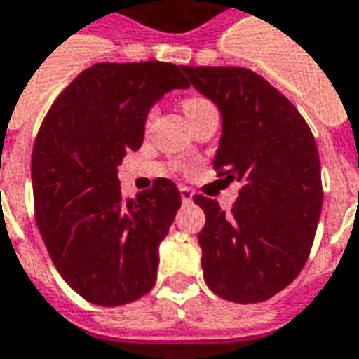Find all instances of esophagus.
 I'll return each mask as SVG.
<instances>
[{"mask_svg":"<svg viewBox=\"0 0 359 359\" xmlns=\"http://www.w3.org/2000/svg\"><path fill=\"white\" fill-rule=\"evenodd\" d=\"M192 196H194V194H192V190H190V188L180 187V198H182V202H184V204L192 202Z\"/></svg>","mask_w":359,"mask_h":359,"instance_id":"1","label":"esophagus"}]
</instances>
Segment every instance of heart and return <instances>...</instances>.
Instances as JSON below:
<instances>
[{"mask_svg":"<svg viewBox=\"0 0 359 359\" xmlns=\"http://www.w3.org/2000/svg\"><path fill=\"white\" fill-rule=\"evenodd\" d=\"M204 104H208V101L202 99V97H188L187 101H184V112L190 114V112H194V110L200 109V107H204ZM154 118H155V109H149L147 110V116H145V122H147V124H151V120Z\"/></svg>","mask_w":359,"mask_h":359,"instance_id":"b5f03b06","label":"heart"}]
</instances>
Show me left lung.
I'll use <instances>...</instances> for the list:
<instances>
[{
  "label": "left lung",
  "mask_w": 359,
  "mask_h": 359,
  "mask_svg": "<svg viewBox=\"0 0 359 359\" xmlns=\"http://www.w3.org/2000/svg\"><path fill=\"white\" fill-rule=\"evenodd\" d=\"M190 83L222 110L214 169L239 180L231 212L194 196L205 214L198 233L208 287L233 303H260L302 272L323 208L319 149L299 110L262 75L237 66H182Z\"/></svg>",
  "instance_id": "obj_1"
}]
</instances>
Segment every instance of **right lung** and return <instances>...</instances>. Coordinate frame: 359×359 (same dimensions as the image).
I'll return each instance as SVG.
<instances>
[{
    "label": "right lung",
    "mask_w": 359,
    "mask_h": 359,
    "mask_svg": "<svg viewBox=\"0 0 359 359\" xmlns=\"http://www.w3.org/2000/svg\"><path fill=\"white\" fill-rule=\"evenodd\" d=\"M187 87L182 66L102 62L77 75L42 120L31 163L34 217L56 270L87 302L116 307L154 287L180 192L155 179L124 198L116 167L140 149L154 102Z\"/></svg>",
    "instance_id": "add662e5"
}]
</instances>
